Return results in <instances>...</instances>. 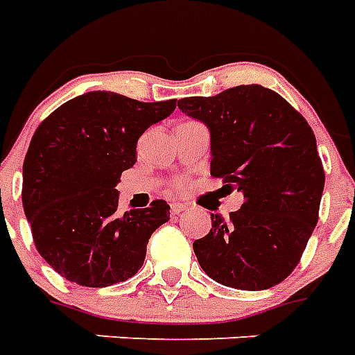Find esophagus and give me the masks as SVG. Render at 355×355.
Masks as SVG:
<instances>
[{
  "instance_id": "esophagus-1",
  "label": "esophagus",
  "mask_w": 355,
  "mask_h": 355,
  "mask_svg": "<svg viewBox=\"0 0 355 355\" xmlns=\"http://www.w3.org/2000/svg\"><path fill=\"white\" fill-rule=\"evenodd\" d=\"M186 208H188V205H184V202H173L171 205V211L175 216H178V214L186 210Z\"/></svg>"
}]
</instances>
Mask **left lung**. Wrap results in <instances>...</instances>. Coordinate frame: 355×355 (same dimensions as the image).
<instances>
[{
	"label": "left lung",
	"instance_id": "obj_1",
	"mask_svg": "<svg viewBox=\"0 0 355 355\" xmlns=\"http://www.w3.org/2000/svg\"><path fill=\"white\" fill-rule=\"evenodd\" d=\"M178 108L210 130L214 177L245 202L230 221L211 214L195 239L200 267L216 282L261 291L291 275L319 221L324 169L308 121L276 92L241 85L214 97H184Z\"/></svg>",
	"mask_w": 355,
	"mask_h": 355
}]
</instances>
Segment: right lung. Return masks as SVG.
I'll return each mask as SVG.
<instances>
[{"label":"right lung","instance_id":"obj_1","mask_svg":"<svg viewBox=\"0 0 355 355\" xmlns=\"http://www.w3.org/2000/svg\"><path fill=\"white\" fill-rule=\"evenodd\" d=\"M175 107L177 99L86 92L36 128L24 162V211L40 256L66 280L108 287L144 265L150 234L169 221V205L155 200L119 216L116 186L136 162L139 136Z\"/></svg>","mask_w":355,"mask_h":355}]
</instances>
